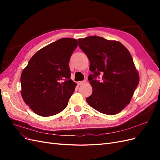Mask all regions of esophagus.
Listing matches in <instances>:
<instances>
[{"instance_id": "esophagus-1", "label": "esophagus", "mask_w": 160, "mask_h": 160, "mask_svg": "<svg viewBox=\"0 0 160 160\" xmlns=\"http://www.w3.org/2000/svg\"><path fill=\"white\" fill-rule=\"evenodd\" d=\"M85 82H86V80H83V81H79L78 83H78V85H82V84L85 83Z\"/></svg>"}]
</instances>
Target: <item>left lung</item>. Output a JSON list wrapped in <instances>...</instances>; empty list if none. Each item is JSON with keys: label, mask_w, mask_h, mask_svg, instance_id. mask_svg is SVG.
Here are the masks:
<instances>
[{"label": "left lung", "mask_w": 160, "mask_h": 160, "mask_svg": "<svg viewBox=\"0 0 160 160\" xmlns=\"http://www.w3.org/2000/svg\"><path fill=\"white\" fill-rule=\"evenodd\" d=\"M78 42L93 72L88 77L93 92L87 102L101 113H119L129 103L139 82L130 52L120 42L98 36L79 38ZM100 74H103L101 82L95 79Z\"/></svg>", "instance_id": "left-lung-1"}]
</instances>
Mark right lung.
<instances>
[{
	"label": "right lung",
	"instance_id": "1",
	"mask_svg": "<svg viewBox=\"0 0 160 160\" xmlns=\"http://www.w3.org/2000/svg\"><path fill=\"white\" fill-rule=\"evenodd\" d=\"M77 41L62 38L34 55L21 76V95L34 113L49 117L64 110L75 91L69 62Z\"/></svg>",
	"mask_w": 160,
	"mask_h": 160
}]
</instances>
